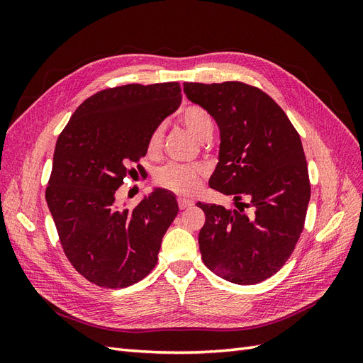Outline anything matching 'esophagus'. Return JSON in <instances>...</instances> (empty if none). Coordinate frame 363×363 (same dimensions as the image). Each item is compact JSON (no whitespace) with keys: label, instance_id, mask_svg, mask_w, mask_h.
<instances>
[{"label":"esophagus","instance_id":"1","mask_svg":"<svg viewBox=\"0 0 363 363\" xmlns=\"http://www.w3.org/2000/svg\"><path fill=\"white\" fill-rule=\"evenodd\" d=\"M177 203H179V208H182V211H183V208H188V207L194 206V201L186 200V199H179Z\"/></svg>","mask_w":363,"mask_h":363}]
</instances>
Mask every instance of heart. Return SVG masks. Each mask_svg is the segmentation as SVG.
I'll return each mask as SVG.
<instances>
[{"instance_id":"heart-1","label":"heart","mask_w":363,"mask_h":363,"mask_svg":"<svg viewBox=\"0 0 363 363\" xmlns=\"http://www.w3.org/2000/svg\"><path fill=\"white\" fill-rule=\"evenodd\" d=\"M180 121L191 133L204 140L212 135L213 123L212 116L208 115L204 107L199 104H189L182 108ZM163 144V125H157L151 131L147 142V151L150 156L159 155ZM204 168L200 164H180L169 163L164 164L155 174V183L159 188L171 191L180 196H192L201 189Z\"/></svg>"}]
</instances>
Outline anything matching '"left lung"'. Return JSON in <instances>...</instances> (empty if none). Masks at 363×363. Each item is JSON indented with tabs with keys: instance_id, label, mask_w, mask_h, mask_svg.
<instances>
[{
	"instance_id": "obj_1",
	"label": "left lung",
	"mask_w": 363,
	"mask_h": 363,
	"mask_svg": "<svg viewBox=\"0 0 363 363\" xmlns=\"http://www.w3.org/2000/svg\"><path fill=\"white\" fill-rule=\"evenodd\" d=\"M184 94L221 130L212 189L245 204L227 211L196 203L206 213L199 244L204 265L236 284L274 276L291 257L311 200L309 169L298 131L272 98L242 82L183 83Z\"/></svg>"
}]
</instances>
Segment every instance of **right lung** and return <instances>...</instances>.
Here are the masks:
<instances>
[{"mask_svg": "<svg viewBox=\"0 0 363 363\" xmlns=\"http://www.w3.org/2000/svg\"><path fill=\"white\" fill-rule=\"evenodd\" d=\"M182 103L177 82L98 91L65 125L45 191L62 248L75 271L101 288H127L152 271L162 238L179 213L175 196L157 189L133 208L115 192L142 168L147 142Z\"/></svg>", "mask_w": 363, "mask_h": 363, "instance_id": "add662e5", "label": "right lung"}]
</instances>
